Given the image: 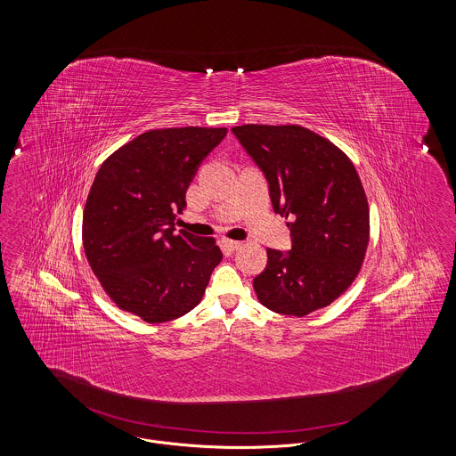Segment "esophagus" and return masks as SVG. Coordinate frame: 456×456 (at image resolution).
Segmentation results:
<instances>
[{
    "label": "esophagus",
    "instance_id": "34e87169",
    "mask_svg": "<svg viewBox=\"0 0 456 456\" xmlns=\"http://www.w3.org/2000/svg\"><path fill=\"white\" fill-rule=\"evenodd\" d=\"M224 242H225V246H227V248H231L232 251H238V249H240V248H242V242H240V240H232V239H225Z\"/></svg>",
    "mask_w": 456,
    "mask_h": 456
}]
</instances>
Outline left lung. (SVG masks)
Segmentation results:
<instances>
[{
	"label": "left lung",
	"instance_id": "obj_1",
	"mask_svg": "<svg viewBox=\"0 0 456 456\" xmlns=\"http://www.w3.org/2000/svg\"><path fill=\"white\" fill-rule=\"evenodd\" d=\"M232 133L270 184L275 214L292 249H266L253 281L268 309L305 316L338 299L361 272L369 244V205L352 160L322 134L299 125H242Z\"/></svg>",
	"mask_w": 456,
	"mask_h": 456
}]
</instances>
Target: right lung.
I'll return each instance as SVG.
<instances>
[{
	"label": "right lung",
	"mask_w": 456,
	"mask_h": 456,
	"mask_svg": "<svg viewBox=\"0 0 456 456\" xmlns=\"http://www.w3.org/2000/svg\"><path fill=\"white\" fill-rule=\"evenodd\" d=\"M227 128H162L138 134L102 162L84 208L88 265L114 304L164 323L200 304L222 251L214 238L174 234L186 190Z\"/></svg>",
	"instance_id": "obj_1"
}]
</instances>
